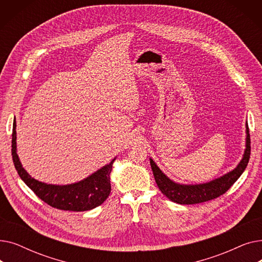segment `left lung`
Masks as SVG:
<instances>
[{"label": "left lung", "mask_w": 262, "mask_h": 262, "mask_svg": "<svg viewBox=\"0 0 262 262\" xmlns=\"http://www.w3.org/2000/svg\"><path fill=\"white\" fill-rule=\"evenodd\" d=\"M245 127H246L245 149H244L242 159L238 163V166L233 170L227 172L226 174L220 176L217 178H214V180L208 183L195 184V185H186V184L175 183L159 169V167L152 158H149L150 168H152V171L155 177V182L159 190L170 201L177 204H183V205H191V204L207 202L224 194L244 172L247 163H249V160H250L251 139H250L249 125H247V123Z\"/></svg>", "instance_id": "1"}]
</instances>
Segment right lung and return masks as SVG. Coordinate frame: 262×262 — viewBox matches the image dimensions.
<instances>
[{"instance_id": "obj_1", "label": "right lung", "mask_w": 262, "mask_h": 262, "mask_svg": "<svg viewBox=\"0 0 262 262\" xmlns=\"http://www.w3.org/2000/svg\"><path fill=\"white\" fill-rule=\"evenodd\" d=\"M17 123L13 120L11 155L13 164L21 180L36 195L54 208L69 211H87L98 207L109 196L112 191L110 173L116 158L101 169L77 183L53 185L39 182L23 168L17 154Z\"/></svg>"}]
</instances>
